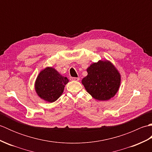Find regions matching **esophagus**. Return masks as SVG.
Returning <instances> with one entry per match:
<instances>
[{
	"instance_id": "34e87169",
	"label": "esophagus",
	"mask_w": 152,
	"mask_h": 152,
	"mask_svg": "<svg viewBox=\"0 0 152 152\" xmlns=\"http://www.w3.org/2000/svg\"><path fill=\"white\" fill-rule=\"evenodd\" d=\"M70 80H72V81H79L80 78H75V77H70Z\"/></svg>"
}]
</instances>
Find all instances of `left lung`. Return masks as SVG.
<instances>
[{
	"mask_svg": "<svg viewBox=\"0 0 152 152\" xmlns=\"http://www.w3.org/2000/svg\"><path fill=\"white\" fill-rule=\"evenodd\" d=\"M88 76L82 83L86 91L98 101L110 99L118 91L121 75L111 62L99 61L91 64L88 69Z\"/></svg>",
	"mask_w": 152,
	"mask_h": 152,
	"instance_id": "1",
	"label": "left lung"
}]
</instances>
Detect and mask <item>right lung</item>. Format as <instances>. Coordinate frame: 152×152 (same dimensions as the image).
I'll list each match as a JSON object with an SVG mask.
<instances>
[{"label": "right lung", "instance_id": "obj_1", "mask_svg": "<svg viewBox=\"0 0 152 152\" xmlns=\"http://www.w3.org/2000/svg\"><path fill=\"white\" fill-rule=\"evenodd\" d=\"M69 82L52 67H46L38 74L35 82V91L38 96L45 101L53 102L63 93L64 86Z\"/></svg>", "mask_w": 152, "mask_h": 152}]
</instances>
